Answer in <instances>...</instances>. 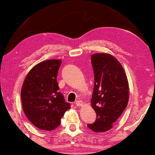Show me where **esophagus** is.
Listing matches in <instances>:
<instances>
[{
	"instance_id": "1",
	"label": "esophagus",
	"mask_w": 155,
	"mask_h": 155,
	"mask_svg": "<svg viewBox=\"0 0 155 155\" xmlns=\"http://www.w3.org/2000/svg\"><path fill=\"white\" fill-rule=\"evenodd\" d=\"M75 104H76V105L77 106V107H81V106L83 105V101H80V100L76 101Z\"/></svg>"
}]
</instances>
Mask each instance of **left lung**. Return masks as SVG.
<instances>
[{
    "instance_id": "obj_1",
    "label": "left lung",
    "mask_w": 155,
    "mask_h": 155,
    "mask_svg": "<svg viewBox=\"0 0 155 155\" xmlns=\"http://www.w3.org/2000/svg\"><path fill=\"white\" fill-rule=\"evenodd\" d=\"M94 87L91 99L96 121L87 126L95 132L111 130L129 101V84L124 68L111 54H92Z\"/></svg>"
}]
</instances>
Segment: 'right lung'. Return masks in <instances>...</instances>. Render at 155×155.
<instances>
[{
	"mask_svg": "<svg viewBox=\"0 0 155 155\" xmlns=\"http://www.w3.org/2000/svg\"><path fill=\"white\" fill-rule=\"evenodd\" d=\"M61 61H44L34 66L23 82L21 96L25 116L42 130H54L59 126L64 113L71 108L58 91L56 77Z\"/></svg>",
	"mask_w": 155,
	"mask_h": 155,
	"instance_id": "add662e5",
	"label": "right lung"
}]
</instances>
